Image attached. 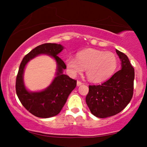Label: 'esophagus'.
<instances>
[{"instance_id":"1","label":"esophagus","mask_w":147,"mask_h":147,"mask_svg":"<svg viewBox=\"0 0 147 147\" xmlns=\"http://www.w3.org/2000/svg\"><path fill=\"white\" fill-rule=\"evenodd\" d=\"M82 84H83V83H82V82H80V81H77V86H79L82 85Z\"/></svg>"}]
</instances>
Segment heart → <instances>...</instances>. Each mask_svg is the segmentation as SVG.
<instances>
[{"mask_svg": "<svg viewBox=\"0 0 147 147\" xmlns=\"http://www.w3.org/2000/svg\"><path fill=\"white\" fill-rule=\"evenodd\" d=\"M65 63L72 75L81 74L86 70V75L90 82L100 83L114 73L118 59L113 52L89 48L77 53V59L69 57Z\"/></svg>", "mask_w": 147, "mask_h": 147, "instance_id": "obj_1", "label": "heart"}]
</instances>
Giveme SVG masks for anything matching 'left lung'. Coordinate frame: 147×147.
Returning <instances> with one entry per match:
<instances>
[{"label": "left lung", "mask_w": 147, "mask_h": 147, "mask_svg": "<svg viewBox=\"0 0 147 147\" xmlns=\"http://www.w3.org/2000/svg\"><path fill=\"white\" fill-rule=\"evenodd\" d=\"M122 62V69L100 85H90L86 97L91 113L99 118L113 116L129 104L133 95L134 68L129 58L116 50Z\"/></svg>", "instance_id": "left-lung-1"}]
</instances>
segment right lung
<instances>
[{
    "label": "right lung",
    "mask_w": 147,
    "mask_h": 147,
    "mask_svg": "<svg viewBox=\"0 0 147 147\" xmlns=\"http://www.w3.org/2000/svg\"><path fill=\"white\" fill-rule=\"evenodd\" d=\"M63 47L57 43H44L31 50L23 57L16 79V92L20 102L30 113L41 118H48L57 115L65 105L70 92L77 86V81L63 75V70L66 65L57 55ZM46 53L56 60L58 65L57 76L50 87L41 92H29L23 83V72L27 62L40 54Z\"/></svg>",
    "instance_id": "obj_1"
}]
</instances>
